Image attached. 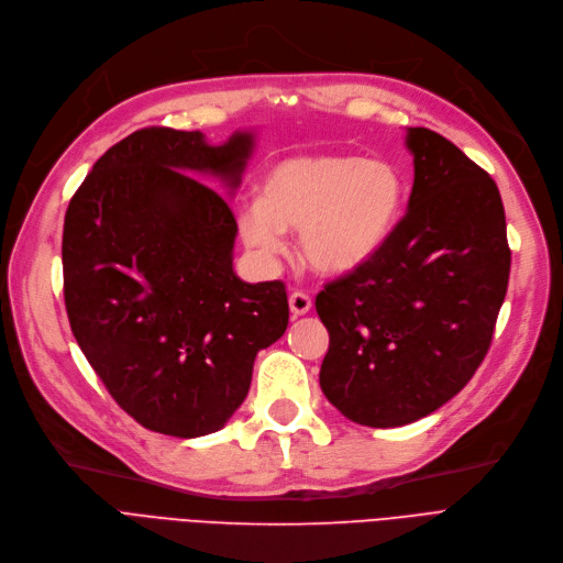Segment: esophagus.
Masks as SVG:
<instances>
[{"instance_id": "1", "label": "esophagus", "mask_w": 563, "mask_h": 563, "mask_svg": "<svg viewBox=\"0 0 563 563\" xmlns=\"http://www.w3.org/2000/svg\"><path fill=\"white\" fill-rule=\"evenodd\" d=\"M288 307L294 317H305V313L311 309V298L302 290H294V294L288 296Z\"/></svg>"}]
</instances>
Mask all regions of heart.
Returning <instances> with one entry per match:
<instances>
[{
    "instance_id": "b5f03b06",
    "label": "heart",
    "mask_w": 563,
    "mask_h": 563,
    "mask_svg": "<svg viewBox=\"0 0 563 563\" xmlns=\"http://www.w3.org/2000/svg\"><path fill=\"white\" fill-rule=\"evenodd\" d=\"M401 206L404 177L390 162L298 154L267 170L261 198L238 210V231L265 258L284 252V231H300L307 265L321 275H346L384 246Z\"/></svg>"
}]
</instances>
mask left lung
Returning <instances> with one entry per match:
<instances>
[{"instance_id":"8db88e82","label":"left lung","mask_w":563,"mask_h":563,"mask_svg":"<svg viewBox=\"0 0 563 563\" xmlns=\"http://www.w3.org/2000/svg\"><path fill=\"white\" fill-rule=\"evenodd\" d=\"M413 189L384 246L325 284L321 390L349 420L401 427L453 399L481 367L506 298L510 250L494 179L451 141L407 129Z\"/></svg>"}]
</instances>
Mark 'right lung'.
I'll use <instances>...</instances> for the list:
<instances>
[{
	"label": "right lung",
	"instance_id": "add662e5",
	"mask_svg": "<svg viewBox=\"0 0 563 563\" xmlns=\"http://www.w3.org/2000/svg\"><path fill=\"white\" fill-rule=\"evenodd\" d=\"M254 133L208 145L150 126L112 145L64 217V302L76 342L120 407L152 432L196 439L229 422L254 360L288 325L284 282L233 273L229 200Z\"/></svg>",
	"mask_w": 563,
	"mask_h": 563
}]
</instances>
